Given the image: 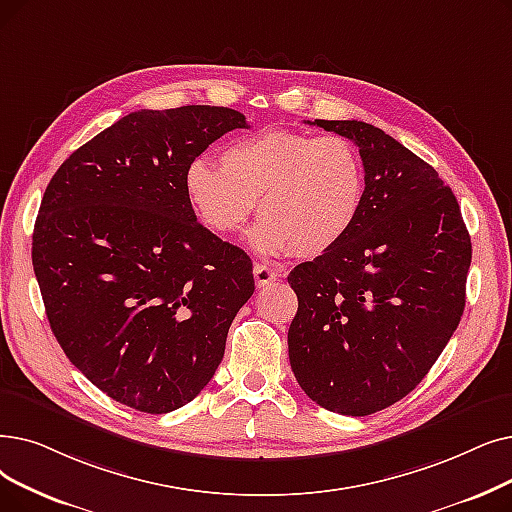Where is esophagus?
I'll return each mask as SVG.
<instances>
[{"label":"esophagus","instance_id":"1","mask_svg":"<svg viewBox=\"0 0 512 512\" xmlns=\"http://www.w3.org/2000/svg\"><path fill=\"white\" fill-rule=\"evenodd\" d=\"M253 276H255L257 288H265V286H270L272 282H276L278 272L274 268H270V265H265V263H255Z\"/></svg>","mask_w":512,"mask_h":512}]
</instances>
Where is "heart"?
<instances>
[{
	"mask_svg": "<svg viewBox=\"0 0 512 512\" xmlns=\"http://www.w3.org/2000/svg\"><path fill=\"white\" fill-rule=\"evenodd\" d=\"M192 213L217 236H236L259 203L251 244L263 255L314 257L339 244L358 219L366 173L341 136L265 131L219 152L217 169L192 161L184 173Z\"/></svg>",
	"mask_w": 512,
	"mask_h": 512,
	"instance_id": "heart-1",
	"label": "heart"
}]
</instances>
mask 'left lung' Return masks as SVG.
Masks as SVG:
<instances>
[{"mask_svg":"<svg viewBox=\"0 0 512 512\" xmlns=\"http://www.w3.org/2000/svg\"><path fill=\"white\" fill-rule=\"evenodd\" d=\"M309 125L360 148L366 194L347 236L288 276L299 299L288 358L316 404L368 416L406 397L454 335L471 236L454 192L389 133L364 121Z\"/></svg>","mask_w":512,"mask_h":512,"instance_id":"1","label":"left lung"}]
</instances>
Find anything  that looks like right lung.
<instances>
[{
	"label": "right lung",
	"instance_id": "add662e5",
	"mask_svg": "<svg viewBox=\"0 0 512 512\" xmlns=\"http://www.w3.org/2000/svg\"><path fill=\"white\" fill-rule=\"evenodd\" d=\"M244 127L226 106L144 108L77 148L43 194L33 270L54 337L133 410L192 402L255 291L249 255L198 224L184 190L198 154Z\"/></svg>",
	"mask_w": 512,
	"mask_h": 512
}]
</instances>
